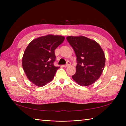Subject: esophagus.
I'll return each instance as SVG.
<instances>
[{
  "mask_svg": "<svg viewBox=\"0 0 126 126\" xmlns=\"http://www.w3.org/2000/svg\"><path fill=\"white\" fill-rule=\"evenodd\" d=\"M70 65V62H68L67 64H65V65H64L63 66H64V67H65V68H66V67H68V66H69Z\"/></svg>",
  "mask_w": 126,
  "mask_h": 126,
  "instance_id": "1",
  "label": "esophagus"
}]
</instances>
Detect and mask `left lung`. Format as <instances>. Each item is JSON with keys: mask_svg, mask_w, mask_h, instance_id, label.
Masks as SVG:
<instances>
[{"mask_svg": "<svg viewBox=\"0 0 126 126\" xmlns=\"http://www.w3.org/2000/svg\"><path fill=\"white\" fill-rule=\"evenodd\" d=\"M66 39L77 57L76 73L72 78L82 86L93 84L101 76L105 65L103 50L96 41L84 36H68Z\"/></svg>", "mask_w": 126, "mask_h": 126, "instance_id": "8db88e82", "label": "left lung"}]
</instances>
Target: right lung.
<instances>
[{
    "label": "right lung",
    "instance_id": "right-lung-1",
    "mask_svg": "<svg viewBox=\"0 0 126 126\" xmlns=\"http://www.w3.org/2000/svg\"><path fill=\"white\" fill-rule=\"evenodd\" d=\"M62 36L49 34L31 41L24 52L22 65L28 79L37 86L51 81L59 66L53 65L55 50L63 42Z\"/></svg>",
    "mask_w": 126,
    "mask_h": 126
}]
</instances>
